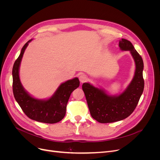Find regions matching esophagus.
Returning <instances> with one entry per match:
<instances>
[{"mask_svg": "<svg viewBox=\"0 0 160 160\" xmlns=\"http://www.w3.org/2000/svg\"><path fill=\"white\" fill-rule=\"evenodd\" d=\"M79 79L81 83H84V82H85L87 81V79H88V77H87L85 74L81 73L79 76Z\"/></svg>", "mask_w": 160, "mask_h": 160, "instance_id": "obj_1", "label": "esophagus"}]
</instances>
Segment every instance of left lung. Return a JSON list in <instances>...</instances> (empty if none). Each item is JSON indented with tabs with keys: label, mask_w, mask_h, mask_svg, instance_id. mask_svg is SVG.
I'll list each match as a JSON object with an SVG mask.
<instances>
[{
	"label": "left lung",
	"mask_w": 160,
	"mask_h": 160,
	"mask_svg": "<svg viewBox=\"0 0 160 160\" xmlns=\"http://www.w3.org/2000/svg\"><path fill=\"white\" fill-rule=\"evenodd\" d=\"M121 50L129 51L135 63V75L125 90L119 95H109L101 89L84 83V91L91 117L98 122L107 123L123 120L132 114L143 91V62L142 57L130 41L122 38L119 41Z\"/></svg>",
	"instance_id": "left-lung-1"
}]
</instances>
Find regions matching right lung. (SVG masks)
<instances>
[{"mask_svg":"<svg viewBox=\"0 0 160 160\" xmlns=\"http://www.w3.org/2000/svg\"><path fill=\"white\" fill-rule=\"evenodd\" d=\"M28 41L22 48L20 55L12 67V91L17 102L23 112L30 119L46 123H55L63 119L66 113L67 104L71 93L79 88V80L77 77L67 81L60 85L55 93L46 100L32 98L23 88L19 78V67Z\"/></svg>","mask_w":160,"mask_h":160,"instance_id":"add662e5","label":"right lung"}]
</instances>
